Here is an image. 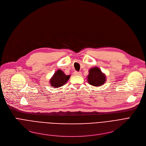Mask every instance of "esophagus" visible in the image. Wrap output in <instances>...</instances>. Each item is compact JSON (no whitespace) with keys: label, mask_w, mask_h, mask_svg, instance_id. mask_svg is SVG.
<instances>
[{"label":"esophagus","mask_w":146,"mask_h":146,"mask_svg":"<svg viewBox=\"0 0 146 146\" xmlns=\"http://www.w3.org/2000/svg\"><path fill=\"white\" fill-rule=\"evenodd\" d=\"M74 75L80 76V75H82V73H81V72H74Z\"/></svg>","instance_id":"34e87169"}]
</instances>
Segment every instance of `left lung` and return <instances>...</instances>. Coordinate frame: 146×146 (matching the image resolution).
<instances>
[{"mask_svg": "<svg viewBox=\"0 0 146 146\" xmlns=\"http://www.w3.org/2000/svg\"><path fill=\"white\" fill-rule=\"evenodd\" d=\"M87 79L90 85L96 87L103 85L106 79L105 74L102 73L101 69L98 67H94L90 69Z\"/></svg>", "mask_w": 146, "mask_h": 146, "instance_id": "1", "label": "left lung"}]
</instances>
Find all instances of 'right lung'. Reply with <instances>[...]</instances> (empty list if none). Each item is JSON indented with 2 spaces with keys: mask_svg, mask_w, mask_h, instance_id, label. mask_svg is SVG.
I'll return each instance as SVG.
<instances>
[{
  "mask_svg": "<svg viewBox=\"0 0 146 146\" xmlns=\"http://www.w3.org/2000/svg\"><path fill=\"white\" fill-rule=\"evenodd\" d=\"M70 75H66V74L61 70H58L53 74L50 80V85L53 88H58L63 86L70 79Z\"/></svg>",
  "mask_w": 146,
  "mask_h": 146,
  "instance_id": "add662e5",
  "label": "right lung"
}]
</instances>
